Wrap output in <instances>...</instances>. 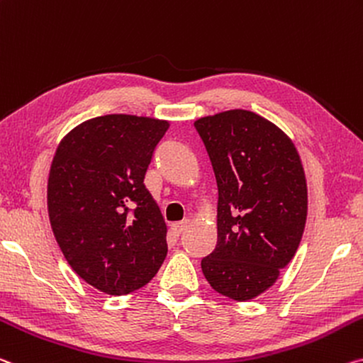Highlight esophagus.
Listing matches in <instances>:
<instances>
[{"instance_id": "obj_1", "label": "esophagus", "mask_w": 363, "mask_h": 363, "mask_svg": "<svg viewBox=\"0 0 363 363\" xmlns=\"http://www.w3.org/2000/svg\"><path fill=\"white\" fill-rule=\"evenodd\" d=\"M187 224H189L187 221H181V223L171 224V233H172V235H176V238H179L184 229L187 228Z\"/></svg>"}]
</instances>
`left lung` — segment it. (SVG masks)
I'll return each mask as SVG.
<instances>
[{
    "label": "left lung",
    "mask_w": 363,
    "mask_h": 363,
    "mask_svg": "<svg viewBox=\"0 0 363 363\" xmlns=\"http://www.w3.org/2000/svg\"><path fill=\"white\" fill-rule=\"evenodd\" d=\"M218 184V242L202 258L216 292L249 301L278 279L307 220V182L294 143L273 123L231 109L194 123Z\"/></svg>",
    "instance_id": "8db88e82"
}]
</instances>
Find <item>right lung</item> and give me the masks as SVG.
<instances>
[{"label":"right lung","mask_w":363,"mask_h":363,"mask_svg":"<svg viewBox=\"0 0 363 363\" xmlns=\"http://www.w3.org/2000/svg\"><path fill=\"white\" fill-rule=\"evenodd\" d=\"M166 121L108 114L62 139L48 177V215L67 263L111 296L150 283L163 264L166 224L143 179Z\"/></svg>","instance_id":"obj_1"}]
</instances>
